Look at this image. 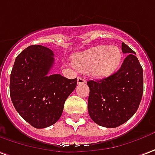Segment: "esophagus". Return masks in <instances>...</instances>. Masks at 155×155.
<instances>
[{
  "label": "esophagus",
  "mask_w": 155,
  "mask_h": 155,
  "mask_svg": "<svg viewBox=\"0 0 155 155\" xmlns=\"http://www.w3.org/2000/svg\"><path fill=\"white\" fill-rule=\"evenodd\" d=\"M85 83H86V80H85V78H84L83 77H78V85L84 84Z\"/></svg>",
  "instance_id": "esophagus-1"
}]
</instances>
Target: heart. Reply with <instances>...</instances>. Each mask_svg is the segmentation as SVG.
<instances>
[{
    "instance_id": "b5f03b06",
    "label": "heart",
    "mask_w": 155,
    "mask_h": 155,
    "mask_svg": "<svg viewBox=\"0 0 155 155\" xmlns=\"http://www.w3.org/2000/svg\"><path fill=\"white\" fill-rule=\"evenodd\" d=\"M121 58L122 53L118 46L98 45L76 54L72 58V63L79 71L104 78L116 71Z\"/></svg>"
}]
</instances>
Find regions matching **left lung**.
<instances>
[{
	"label": "left lung",
	"mask_w": 155,
	"mask_h": 155,
	"mask_svg": "<svg viewBox=\"0 0 155 155\" xmlns=\"http://www.w3.org/2000/svg\"><path fill=\"white\" fill-rule=\"evenodd\" d=\"M127 55L116 73L101 80L88 81V110L96 124L114 128L125 123L136 113L143 93V71L136 53L126 44Z\"/></svg>",
	"instance_id": "left-lung-1"
}]
</instances>
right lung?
Returning a JSON list of instances; mask_svg holds the SVG:
<instances>
[{
	"label": "right lung",
	"instance_id": "1",
	"mask_svg": "<svg viewBox=\"0 0 155 155\" xmlns=\"http://www.w3.org/2000/svg\"><path fill=\"white\" fill-rule=\"evenodd\" d=\"M54 53L47 47L30 45L15 60L10 78V96L16 110L35 128L55 124L61 116L77 78L50 75Z\"/></svg>",
	"mask_w": 155,
	"mask_h": 155
}]
</instances>
